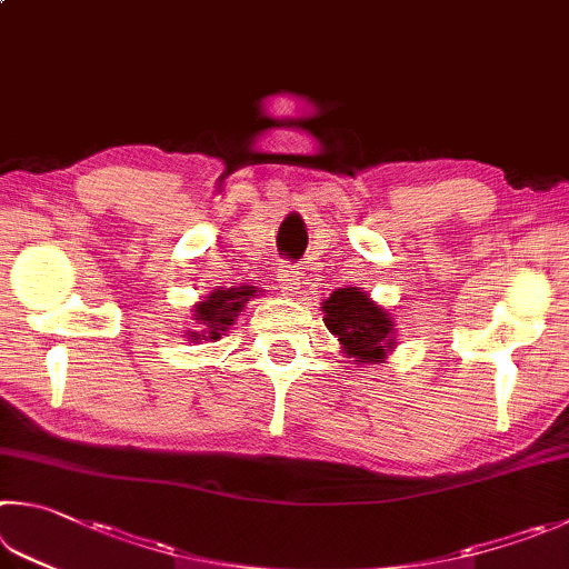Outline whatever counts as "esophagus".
<instances>
[{"instance_id": "obj_1", "label": "esophagus", "mask_w": 569, "mask_h": 569, "mask_svg": "<svg viewBox=\"0 0 569 569\" xmlns=\"http://www.w3.org/2000/svg\"><path fill=\"white\" fill-rule=\"evenodd\" d=\"M276 281H278V288H281V293L288 298L301 291V273H298L293 266H278Z\"/></svg>"}]
</instances>
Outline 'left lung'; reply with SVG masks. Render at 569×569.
<instances>
[{
	"mask_svg": "<svg viewBox=\"0 0 569 569\" xmlns=\"http://www.w3.org/2000/svg\"><path fill=\"white\" fill-rule=\"evenodd\" d=\"M323 323L353 366H378L396 348V318L358 286L336 288L323 303Z\"/></svg>",
	"mask_w": 569,
	"mask_h": 569,
	"instance_id": "left-lung-1",
	"label": "left lung"
}]
</instances>
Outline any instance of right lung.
Here are the masks:
<instances>
[{
  "label": "right lung",
  "instance_id": "1",
  "mask_svg": "<svg viewBox=\"0 0 569 569\" xmlns=\"http://www.w3.org/2000/svg\"><path fill=\"white\" fill-rule=\"evenodd\" d=\"M263 291L256 286H233V288H216L209 296H203L199 303L191 308V320L199 330H186V338L191 343H216L226 336L236 323V318L243 313L246 303L251 298L261 296Z\"/></svg>",
  "mask_w": 569,
  "mask_h": 569
}]
</instances>
